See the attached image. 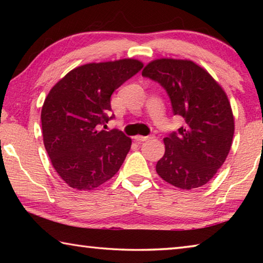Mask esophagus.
<instances>
[{"label":"esophagus","instance_id":"34e87169","mask_svg":"<svg viewBox=\"0 0 263 263\" xmlns=\"http://www.w3.org/2000/svg\"><path fill=\"white\" fill-rule=\"evenodd\" d=\"M152 136H137L135 139L137 140V141H146V140H148V139H152Z\"/></svg>","mask_w":263,"mask_h":263}]
</instances>
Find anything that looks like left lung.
Here are the masks:
<instances>
[{
	"mask_svg": "<svg viewBox=\"0 0 263 263\" xmlns=\"http://www.w3.org/2000/svg\"><path fill=\"white\" fill-rule=\"evenodd\" d=\"M142 77L159 82L171 99L173 112L184 125L164 138L159 176L180 189L206 184L228 158L234 117L228 95L208 70L191 60L161 58L148 62Z\"/></svg>",
	"mask_w": 263,
	"mask_h": 263,
	"instance_id": "left-lung-1",
	"label": "left lung"
}]
</instances>
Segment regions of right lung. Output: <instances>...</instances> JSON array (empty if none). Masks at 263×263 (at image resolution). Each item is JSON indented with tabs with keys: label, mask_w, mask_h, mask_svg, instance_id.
<instances>
[{
	"label": "right lung",
	"mask_w": 263,
	"mask_h": 263,
	"mask_svg": "<svg viewBox=\"0 0 263 263\" xmlns=\"http://www.w3.org/2000/svg\"><path fill=\"white\" fill-rule=\"evenodd\" d=\"M137 59L90 62L70 70L42 108L43 139L52 166L70 188L92 190L119 171L132 140L105 131L110 97L142 68Z\"/></svg>",
	"instance_id": "right-lung-1"
}]
</instances>
